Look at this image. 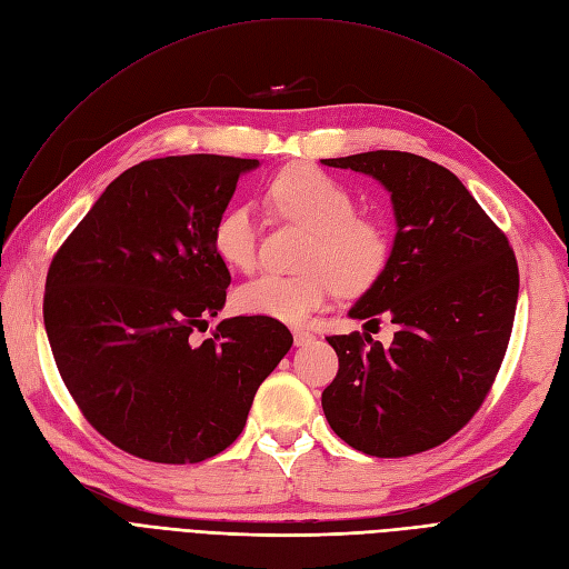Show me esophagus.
<instances>
[{
  "instance_id": "1",
  "label": "esophagus",
  "mask_w": 569,
  "mask_h": 569,
  "mask_svg": "<svg viewBox=\"0 0 569 569\" xmlns=\"http://www.w3.org/2000/svg\"><path fill=\"white\" fill-rule=\"evenodd\" d=\"M313 341V335L306 332V330H295V343L297 347H306V343Z\"/></svg>"
}]
</instances>
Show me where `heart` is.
Masks as SVG:
<instances>
[{"label":"heart","mask_w":569,"mask_h":569,"mask_svg":"<svg viewBox=\"0 0 569 569\" xmlns=\"http://www.w3.org/2000/svg\"><path fill=\"white\" fill-rule=\"evenodd\" d=\"M268 203L280 218L311 230L301 274H261L234 291L237 311L303 322L325 303L335 287L358 295L380 278L389 258V234L380 220L356 216L351 189L313 163H295L280 170L268 184ZM222 263L251 270L258 258V218L249 206L222 211L211 234Z\"/></svg>","instance_id":"heart-1"}]
</instances>
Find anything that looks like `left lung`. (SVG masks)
Segmentation results:
<instances>
[{
    "instance_id": "1",
    "label": "left lung",
    "mask_w": 569,
    "mask_h": 569,
    "mask_svg": "<svg viewBox=\"0 0 569 569\" xmlns=\"http://www.w3.org/2000/svg\"><path fill=\"white\" fill-rule=\"evenodd\" d=\"M322 163L380 180L396 216L389 261L349 311L366 325L391 318L393 341L327 337L339 370L322 391L325 418L375 458L429 451L472 420L496 380L518 306V261L449 168L387 149Z\"/></svg>"
}]
</instances>
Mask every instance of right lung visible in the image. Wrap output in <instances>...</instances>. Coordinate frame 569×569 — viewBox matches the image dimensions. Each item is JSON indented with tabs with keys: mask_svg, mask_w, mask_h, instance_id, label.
Here are the masks:
<instances>
[{
	"mask_svg": "<svg viewBox=\"0 0 569 569\" xmlns=\"http://www.w3.org/2000/svg\"><path fill=\"white\" fill-rule=\"evenodd\" d=\"M256 159L189 153L128 168L51 258L44 330L101 437L151 462L213 458L289 351L280 320H220L230 284L211 234Z\"/></svg>",
	"mask_w": 569,
	"mask_h": 569,
	"instance_id": "1",
	"label": "right lung"
}]
</instances>
